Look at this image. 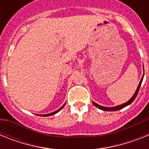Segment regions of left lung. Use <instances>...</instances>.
<instances>
[{"mask_svg": "<svg viewBox=\"0 0 149 149\" xmlns=\"http://www.w3.org/2000/svg\"><path fill=\"white\" fill-rule=\"evenodd\" d=\"M143 69H144V68H143ZM143 77H144V74H143V77H142L141 81H140V82H139V85H138V86H137V89H136V92H135V93H134V95L132 96V98H131V99L129 100V101H127V102H126V103H124V104H122L119 105V106L113 107H107L101 106V105H99V104H98L95 103V102H93V104H94L95 107H97L98 108L101 109V110H106V111H116V110H121V109L124 108V107H127V105L131 104L132 103L133 101H134V99L136 98V95H137V94H138V92H139V88H140V86H141L142 82H143Z\"/></svg>", "mask_w": 149, "mask_h": 149, "instance_id": "8db88e82", "label": "left lung"}]
</instances>
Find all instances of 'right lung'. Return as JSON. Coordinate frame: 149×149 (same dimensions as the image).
<instances>
[{"label": "right lung", "mask_w": 149, "mask_h": 149, "mask_svg": "<svg viewBox=\"0 0 149 149\" xmlns=\"http://www.w3.org/2000/svg\"><path fill=\"white\" fill-rule=\"evenodd\" d=\"M65 103L64 104H63V106H62L60 109H58V110H56V111L53 112V113H48V114H45V115H40V116H51V115H54V114H56V113H58V112L60 111V110H62V109H63V107H64V106H65Z\"/></svg>", "instance_id": "1"}]
</instances>
